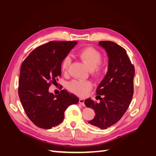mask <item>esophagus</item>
<instances>
[{
  "instance_id": "34e87169",
  "label": "esophagus",
  "mask_w": 156,
  "mask_h": 156,
  "mask_svg": "<svg viewBox=\"0 0 156 156\" xmlns=\"http://www.w3.org/2000/svg\"><path fill=\"white\" fill-rule=\"evenodd\" d=\"M79 103H80L82 106H84V99L80 98L79 99Z\"/></svg>"
}]
</instances>
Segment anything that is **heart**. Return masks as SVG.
<instances>
[{"mask_svg":"<svg viewBox=\"0 0 156 156\" xmlns=\"http://www.w3.org/2000/svg\"><path fill=\"white\" fill-rule=\"evenodd\" d=\"M78 57L84 63L87 68L95 74H100L102 72L103 66L100 64L102 58L101 54L97 49L90 47L86 48L78 53ZM70 62L71 59L69 56H66L63 59L61 64V69L63 72L68 71ZM91 87L90 82L84 80H74L68 84L69 90L82 97L87 95Z\"/></svg>","mask_w":156,"mask_h":156,"instance_id":"b5f03b06","label":"heart"}]
</instances>
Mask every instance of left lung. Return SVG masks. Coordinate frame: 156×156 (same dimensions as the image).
<instances>
[{
  "label": "left lung",
  "mask_w": 156,
  "mask_h": 156,
  "mask_svg": "<svg viewBox=\"0 0 156 156\" xmlns=\"http://www.w3.org/2000/svg\"><path fill=\"white\" fill-rule=\"evenodd\" d=\"M99 46L108 56V70L98 86L96 98L86 99L84 104L93 109L95 116L88 123L106 129L118 122L127 110L133 94L135 68L125 49L114 42L101 41Z\"/></svg>",
  "instance_id": "8db88e82"
}]
</instances>
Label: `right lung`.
<instances>
[{
	"instance_id": "right-lung-1",
	"label": "right lung",
	"mask_w": 156,
	"mask_h": 156,
	"mask_svg": "<svg viewBox=\"0 0 156 156\" xmlns=\"http://www.w3.org/2000/svg\"><path fill=\"white\" fill-rule=\"evenodd\" d=\"M77 41H49L32 51L21 67L19 96L29 119L42 129H51L64 120V111L77 104L74 94L62 90L58 95L49 92L61 76V64Z\"/></svg>"
}]
</instances>
